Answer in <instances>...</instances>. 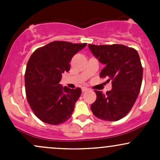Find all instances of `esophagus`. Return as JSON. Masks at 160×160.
I'll list each match as a JSON object with an SVG mask.
<instances>
[{"mask_svg":"<svg viewBox=\"0 0 160 160\" xmlns=\"http://www.w3.org/2000/svg\"><path fill=\"white\" fill-rule=\"evenodd\" d=\"M88 90V89L86 87H82V92H86Z\"/></svg>","mask_w":160,"mask_h":160,"instance_id":"esophagus-1","label":"esophagus"}]
</instances>
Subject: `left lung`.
I'll return each mask as SVG.
<instances>
[{
    "instance_id": "obj_1",
    "label": "left lung",
    "mask_w": 160,
    "mask_h": 160,
    "mask_svg": "<svg viewBox=\"0 0 160 160\" xmlns=\"http://www.w3.org/2000/svg\"><path fill=\"white\" fill-rule=\"evenodd\" d=\"M89 48L104 68L100 78L111 80L112 89L103 94L95 90L93 114L102 120L117 121L131 111L140 92L143 68L137 50L122 44L93 45Z\"/></svg>"
}]
</instances>
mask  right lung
Returning <instances> with one entry per match:
<instances>
[{"instance_id":"obj_1","label":"right lung","mask_w":160,"mask_h":160,"mask_svg":"<svg viewBox=\"0 0 160 160\" xmlns=\"http://www.w3.org/2000/svg\"><path fill=\"white\" fill-rule=\"evenodd\" d=\"M86 43L53 41L37 49L28 62L25 74L26 98L38 118L50 125L71 117L81 89L61 86L62 74L70 70L72 57Z\"/></svg>"}]
</instances>
